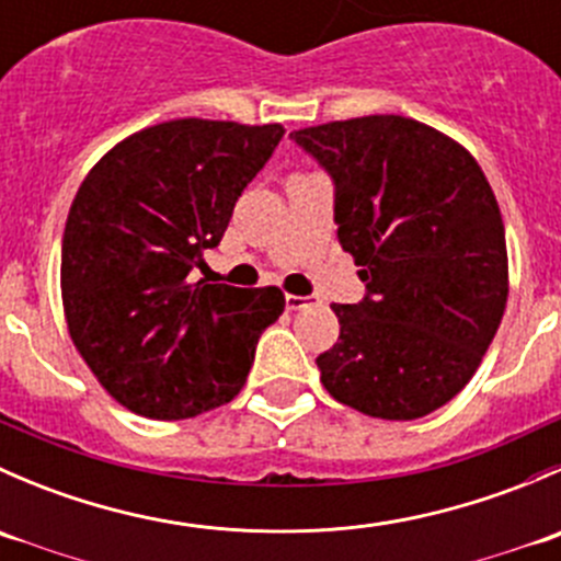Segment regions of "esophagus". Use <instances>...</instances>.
I'll return each mask as SVG.
<instances>
[{
  "mask_svg": "<svg viewBox=\"0 0 561 561\" xmlns=\"http://www.w3.org/2000/svg\"><path fill=\"white\" fill-rule=\"evenodd\" d=\"M314 304H317L314 296H287V298H285L287 312H298V309L314 307Z\"/></svg>",
  "mask_w": 561,
  "mask_h": 561,
  "instance_id": "1",
  "label": "esophagus"
}]
</instances>
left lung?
Segmentation results:
<instances>
[{
	"instance_id": "1",
	"label": "left lung",
	"mask_w": 561,
	"mask_h": 561,
	"mask_svg": "<svg viewBox=\"0 0 561 561\" xmlns=\"http://www.w3.org/2000/svg\"><path fill=\"white\" fill-rule=\"evenodd\" d=\"M333 181V222L366 296L333 304L317 358L342 404L415 421L472 380L507 304V247L483 171L448 135L404 116L290 133Z\"/></svg>"
}]
</instances>
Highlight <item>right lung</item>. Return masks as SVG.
<instances>
[{
    "label": "right lung",
    "mask_w": 561,
    "mask_h": 561,
    "mask_svg": "<svg viewBox=\"0 0 561 561\" xmlns=\"http://www.w3.org/2000/svg\"><path fill=\"white\" fill-rule=\"evenodd\" d=\"M282 135V124L175 118L129 135L83 179L61 239V304L81 358L135 415L228 404L285 312L279 287L192 276Z\"/></svg>",
    "instance_id": "add662e5"
}]
</instances>
